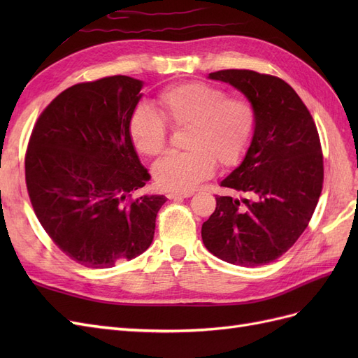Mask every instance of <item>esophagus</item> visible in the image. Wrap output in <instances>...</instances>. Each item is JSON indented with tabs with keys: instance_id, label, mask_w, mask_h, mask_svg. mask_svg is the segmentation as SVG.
<instances>
[{
	"instance_id": "34e87169",
	"label": "esophagus",
	"mask_w": 358,
	"mask_h": 358,
	"mask_svg": "<svg viewBox=\"0 0 358 358\" xmlns=\"http://www.w3.org/2000/svg\"><path fill=\"white\" fill-rule=\"evenodd\" d=\"M192 196V192H170L167 194V197L170 200H182V199H188Z\"/></svg>"
}]
</instances>
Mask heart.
<instances>
[{
	"label": "heart",
	"instance_id": "1",
	"mask_svg": "<svg viewBox=\"0 0 358 358\" xmlns=\"http://www.w3.org/2000/svg\"><path fill=\"white\" fill-rule=\"evenodd\" d=\"M159 112L138 103L129 113L128 133L138 154L157 157L166 149L171 127H191L189 152H173L158 159L154 178L167 191L189 192L210 178L216 162L234 166L252 142L255 110L245 96H227L220 86L188 82L173 85L158 96Z\"/></svg>",
	"mask_w": 358,
	"mask_h": 358
}]
</instances>
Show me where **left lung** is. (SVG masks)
<instances>
[{"label":"left lung","instance_id":"8db88e82","mask_svg":"<svg viewBox=\"0 0 358 358\" xmlns=\"http://www.w3.org/2000/svg\"><path fill=\"white\" fill-rule=\"evenodd\" d=\"M209 79L231 85L252 103L255 131L241 164L221 180L249 199L216 197L201 239L227 263L264 266L296 243L317 208L324 178L317 127L296 91L275 76L221 70Z\"/></svg>","mask_w":358,"mask_h":358}]
</instances>
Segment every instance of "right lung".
<instances>
[{
    "label": "right lung",
    "mask_w": 358,
    "mask_h": 358,
    "mask_svg": "<svg viewBox=\"0 0 358 358\" xmlns=\"http://www.w3.org/2000/svg\"><path fill=\"white\" fill-rule=\"evenodd\" d=\"M143 80L112 76L74 85L38 117L25 157L29 200L43 229L92 268L143 254L164 196L129 200L150 179L128 133Z\"/></svg>",
    "instance_id": "obj_1"
}]
</instances>
